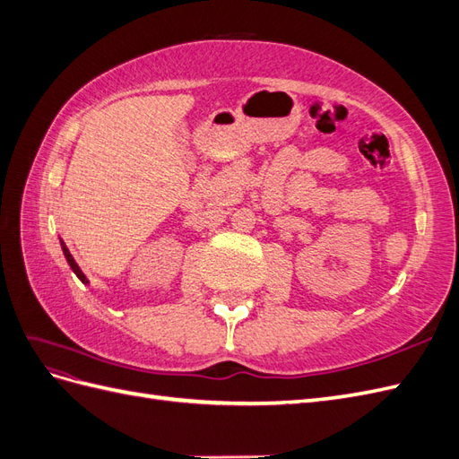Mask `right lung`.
<instances>
[{"instance_id": "right-lung-1", "label": "right lung", "mask_w": 459, "mask_h": 459, "mask_svg": "<svg viewBox=\"0 0 459 459\" xmlns=\"http://www.w3.org/2000/svg\"><path fill=\"white\" fill-rule=\"evenodd\" d=\"M61 247H63V255H65V258H66V262H68V266H71L73 268V272L78 275V280L82 281V283H88V280H86V275L84 273H82V270L78 268V264L74 262V258H73V255L71 253H68V248H66V245L61 241Z\"/></svg>"}]
</instances>
